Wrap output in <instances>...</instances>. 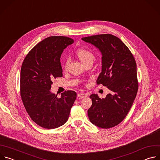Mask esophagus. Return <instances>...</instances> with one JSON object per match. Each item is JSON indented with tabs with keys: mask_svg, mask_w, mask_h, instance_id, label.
<instances>
[{
	"mask_svg": "<svg viewBox=\"0 0 160 160\" xmlns=\"http://www.w3.org/2000/svg\"><path fill=\"white\" fill-rule=\"evenodd\" d=\"M77 96L78 98H85L87 97V94H85V93H79V94H78Z\"/></svg>",
	"mask_w": 160,
	"mask_h": 160,
	"instance_id": "obj_1",
	"label": "esophagus"
}]
</instances>
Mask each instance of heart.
Listing matches in <instances>:
<instances>
[{"mask_svg": "<svg viewBox=\"0 0 160 160\" xmlns=\"http://www.w3.org/2000/svg\"><path fill=\"white\" fill-rule=\"evenodd\" d=\"M77 57L80 59V61L83 64H86L87 62H94L95 61V56L94 54L88 50L80 49L77 51L76 53ZM70 63V59H67L64 63V69L67 70Z\"/></svg>", "mask_w": 160, "mask_h": 160, "instance_id": "b5f03b06", "label": "heart"}]
</instances>
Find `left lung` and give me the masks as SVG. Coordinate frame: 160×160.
<instances>
[{"instance_id":"left-lung-1","label":"left lung","mask_w":160,"mask_h":160,"mask_svg":"<svg viewBox=\"0 0 160 160\" xmlns=\"http://www.w3.org/2000/svg\"><path fill=\"white\" fill-rule=\"evenodd\" d=\"M99 49L102 54V69L97 83L110 90L105 98L92 94V106L88 109L90 122L102 128L118 125L126 117L138 90L135 60L126 45L111 34L82 38Z\"/></svg>"}]
</instances>
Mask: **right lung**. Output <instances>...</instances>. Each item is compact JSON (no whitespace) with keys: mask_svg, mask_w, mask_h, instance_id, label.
Returning a JSON list of instances; mask_svg holds the SVG:
<instances>
[{"mask_svg":"<svg viewBox=\"0 0 160 160\" xmlns=\"http://www.w3.org/2000/svg\"><path fill=\"white\" fill-rule=\"evenodd\" d=\"M73 42L66 37H48L35 45L22 64V101L31 119L42 128L52 129L64 125L76 99L75 91H66L58 98L50 90L52 79L62 77L61 56Z\"/></svg>","mask_w":160,"mask_h":160,"instance_id":"right-lung-1","label":"right lung"}]
</instances>
